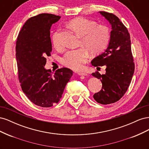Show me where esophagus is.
I'll use <instances>...</instances> for the list:
<instances>
[{
    "instance_id": "esophagus-1",
    "label": "esophagus",
    "mask_w": 149,
    "mask_h": 149,
    "mask_svg": "<svg viewBox=\"0 0 149 149\" xmlns=\"http://www.w3.org/2000/svg\"><path fill=\"white\" fill-rule=\"evenodd\" d=\"M78 74L79 76H87L88 75L86 73H84V72H79V73H78Z\"/></svg>"
}]
</instances>
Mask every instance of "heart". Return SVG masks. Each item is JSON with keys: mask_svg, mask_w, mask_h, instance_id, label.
<instances>
[{"mask_svg": "<svg viewBox=\"0 0 149 149\" xmlns=\"http://www.w3.org/2000/svg\"><path fill=\"white\" fill-rule=\"evenodd\" d=\"M68 25L81 37L79 45L83 48L68 52L63 58L62 61L65 66L71 69L81 70L88 59V53L86 49L92 54L102 52L109 41L110 29L106 25L97 24L96 22L83 17L71 20ZM52 41L55 48L61 49L63 48L59 30L53 33Z\"/></svg>", "mask_w": 149, "mask_h": 149, "instance_id": "obj_1", "label": "heart"}]
</instances>
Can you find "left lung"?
I'll list each match as a JSON object with an SVG mask.
<instances>
[{
  "instance_id": "obj_1",
  "label": "left lung",
  "mask_w": 149,
  "mask_h": 149,
  "mask_svg": "<svg viewBox=\"0 0 149 149\" xmlns=\"http://www.w3.org/2000/svg\"><path fill=\"white\" fill-rule=\"evenodd\" d=\"M100 13L109 22L112 30L107 49L91 61L94 66H106L104 74L97 71L92 73L101 80L102 85L101 91L94 94L93 97L101 104H109L119 101L127 91L135 65L127 28L113 13L102 11Z\"/></svg>"
}]
</instances>
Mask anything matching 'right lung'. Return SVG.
<instances>
[{"label":"right lung","mask_w":149,"mask_h":149,"mask_svg":"<svg viewBox=\"0 0 149 149\" xmlns=\"http://www.w3.org/2000/svg\"><path fill=\"white\" fill-rule=\"evenodd\" d=\"M61 17L41 13L30 18L22 26L16 42V59L22 91L35 105L52 107L59 102L73 71L58 69L53 74L45 68L52 46L50 29Z\"/></svg>","instance_id":"1"}]
</instances>
